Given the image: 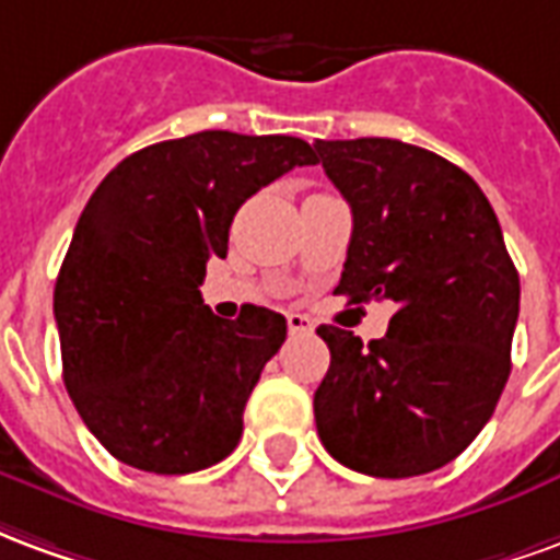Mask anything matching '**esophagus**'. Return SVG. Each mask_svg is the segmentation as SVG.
Segmentation results:
<instances>
[{
	"instance_id": "obj_1",
	"label": "esophagus",
	"mask_w": 560,
	"mask_h": 560,
	"mask_svg": "<svg viewBox=\"0 0 560 560\" xmlns=\"http://www.w3.org/2000/svg\"><path fill=\"white\" fill-rule=\"evenodd\" d=\"M288 329H291V336H308L315 327H312V320H308L305 315L291 312V315H288Z\"/></svg>"
}]
</instances>
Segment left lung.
Segmentation results:
<instances>
[{"label": "left lung", "instance_id": "obj_1", "mask_svg": "<svg viewBox=\"0 0 560 560\" xmlns=\"http://www.w3.org/2000/svg\"><path fill=\"white\" fill-rule=\"evenodd\" d=\"M351 203L336 293L393 300L384 339L317 327L329 369L315 393L320 444L369 477H417L465 450L510 377L518 272L492 203L468 173L389 138L317 140Z\"/></svg>", "mask_w": 560, "mask_h": 560}]
</instances>
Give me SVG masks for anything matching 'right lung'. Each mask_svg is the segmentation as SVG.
<instances>
[{"instance_id":"right-lung-1","label":"right lung","mask_w":560,"mask_h":560,"mask_svg":"<svg viewBox=\"0 0 560 560\" xmlns=\"http://www.w3.org/2000/svg\"><path fill=\"white\" fill-rule=\"evenodd\" d=\"M288 135L197 131L128 155L80 215L54 291L62 377L104 450L149 474L231 456L245 401L288 320L243 305L221 320L200 296L228 255L236 209L281 173L315 164Z\"/></svg>"}]
</instances>
